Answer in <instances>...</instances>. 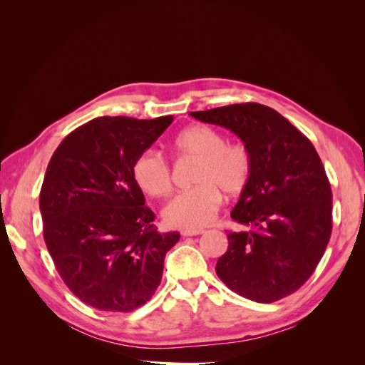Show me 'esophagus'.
I'll use <instances>...</instances> for the list:
<instances>
[{
    "mask_svg": "<svg viewBox=\"0 0 365 365\" xmlns=\"http://www.w3.org/2000/svg\"><path fill=\"white\" fill-rule=\"evenodd\" d=\"M204 233V230H182L181 236L182 237H189V236H200Z\"/></svg>",
    "mask_w": 365,
    "mask_h": 365,
    "instance_id": "obj_1",
    "label": "esophagus"
}]
</instances>
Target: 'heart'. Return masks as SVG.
Masks as SVG:
<instances>
[{
  "mask_svg": "<svg viewBox=\"0 0 365 365\" xmlns=\"http://www.w3.org/2000/svg\"><path fill=\"white\" fill-rule=\"evenodd\" d=\"M173 150L180 158H193V189L175 195L163 207L164 222L175 228L196 230L212 222L222 204V195L237 196L247 187L252 158L242 143L227 141L222 132L205 125L184 129L173 140ZM132 175L140 189L153 197L172 190L169 161L155 149L143 150L132 165Z\"/></svg>",
  "mask_w": 365,
  "mask_h": 365,
  "instance_id": "heart-1",
  "label": "heart"
}]
</instances>
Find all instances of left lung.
Returning <instances> with one entry per match:
<instances>
[{
    "instance_id": "8db88e82",
    "label": "left lung",
    "mask_w": 365,
    "mask_h": 365,
    "mask_svg": "<svg viewBox=\"0 0 365 365\" xmlns=\"http://www.w3.org/2000/svg\"><path fill=\"white\" fill-rule=\"evenodd\" d=\"M190 115L233 130L252 158L251 178L231 212L248 230L227 231L217 277L257 303L294 294L315 271L332 235V190L311 140L260 103Z\"/></svg>"
}]
</instances>
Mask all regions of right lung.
Instances as JSON below:
<instances>
[{
    "instance_id": "obj_1",
    "label": "right lung",
    "mask_w": 365,
    "mask_h": 365,
    "mask_svg": "<svg viewBox=\"0 0 365 365\" xmlns=\"http://www.w3.org/2000/svg\"><path fill=\"white\" fill-rule=\"evenodd\" d=\"M173 121L98 117L54 150L39 208L43 240L68 289L88 306L132 312L161 283L180 233H158L132 165Z\"/></svg>"
}]
</instances>
